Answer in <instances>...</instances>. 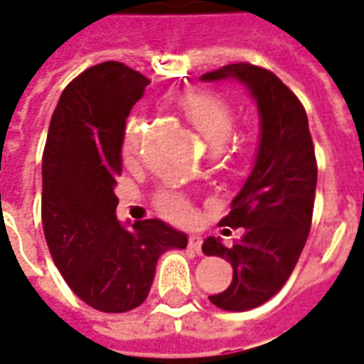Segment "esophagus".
<instances>
[{
	"label": "esophagus",
	"instance_id": "1",
	"mask_svg": "<svg viewBox=\"0 0 364 364\" xmlns=\"http://www.w3.org/2000/svg\"><path fill=\"white\" fill-rule=\"evenodd\" d=\"M188 248L196 254H201V237L200 235H190V242H188Z\"/></svg>",
	"mask_w": 364,
	"mask_h": 364
}]
</instances>
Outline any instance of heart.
Masks as SVG:
<instances>
[{
    "mask_svg": "<svg viewBox=\"0 0 364 364\" xmlns=\"http://www.w3.org/2000/svg\"><path fill=\"white\" fill-rule=\"evenodd\" d=\"M178 110L186 120L190 122L205 141L215 147L217 153L227 151V141L235 129V112L230 105L219 95L209 91H190L184 92L178 98ZM143 145V129L141 122L132 118L127 122L124 143H122V153L126 163H134ZM161 209L164 213L184 219L192 213L190 203L178 196H163L161 198Z\"/></svg>",
    "mask_w": 364,
    "mask_h": 364,
    "instance_id": "obj_1",
    "label": "heart"
}]
</instances>
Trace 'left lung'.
<instances>
[{
    "mask_svg": "<svg viewBox=\"0 0 364 364\" xmlns=\"http://www.w3.org/2000/svg\"><path fill=\"white\" fill-rule=\"evenodd\" d=\"M227 79L244 85L258 106L259 141L250 174L221 221L244 227V235L232 244L208 237L201 250L230 262L229 289L209 301L238 312L269 301L293 273L312 223L318 168L306 112L279 77L252 63L201 75L208 83Z\"/></svg>",
    "mask_w": 364,
    "mask_h": 364,
    "instance_id": "8db88e82",
    "label": "left lung"
}]
</instances>
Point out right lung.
<instances>
[{
	"label": "right lung",
	"instance_id": "obj_1",
	"mask_svg": "<svg viewBox=\"0 0 364 364\" xmlns=\"http://www.w3.org/2000/svg\"><path fill=\"white\" fill-rule=\"evenodd\" d=\"M149 79L120 62L92 65L58 100L42 156V227L71 291L100 312L139 306L156 259L188 237L161 219L122 225L116 178L132 106Z\"/></svg>",
	"mask_w": 364,
	"mask_h": 364
}]
</instances>
